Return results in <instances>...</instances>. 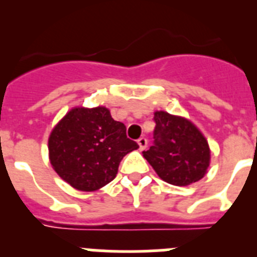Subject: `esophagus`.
Masks as SVG:
<instances>
[{"label":"esophagus","instance_id":"34e87169","mask_svg":"<svg viewBox=\"0 0 257 257\" xmlns=\"http://www.w3.org/2000/svg\"><path fill=\"white\" fill-rule=\"evenodd\" d=\"M138 144H139L140 151H144V149L147 148V145H148V140L145 139V138H140V139L138 140Z\"/></svg>","mask_w":257,"mask_h":257}]
</instances>
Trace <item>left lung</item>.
Listing matches in <instances>:
<instances>
[{"mask_svg": "<svg viewBox=\"0 0 257 257\" xmlns=\"http://www.w3.org/2000/svg\"><path fill=\"white\" fill-rule=\"evenodd\" d=\"M154 145L143 157L166 183L187 187L201 180L210 167L211 149L207 139L190 119L154 112Z\"/></svg>", "mask_w": 257, "mask_h": 257, "instance_id": "obj_1", "label": "left lung"}]
</instances>
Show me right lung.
Instances as JSON below:
<instances>
[{
    "mask_svg": "<svg viewBox=\"0 0 257 257\" xmlns=\"http://www.w3.org/2000/svg\"><path fill=\"white\" fill-rule=\"evenodd\" d=\"M47 148L52 169L65 183L95 192L115 178L122 158L139 145L108 108L99 105L70 109L50 133Z\"/></svg>",
    "mask_w": 257,
    "mask_h": 257,
    "instance_id": "obj_1",
    "label": "right lung"
}]
</instances>
